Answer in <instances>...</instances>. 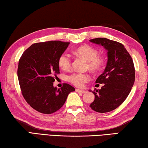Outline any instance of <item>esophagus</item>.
Listing matches in <instances>:
<instances>
[{
    "label": "esophagus",
    "mask_w": 148,
    "mask_h": 148,
    "mask_svg": "<svg viewBox=\"0 0 148 148\" xmlns=\"http://www.w3.org/2000/svg\"><path fill=\"white\" fill-rule=\"evenodd\" d=\"M76 92H79V93H84V92H86L85 90H80V89H78V88L76 89Z\"/></svg>",
    "instance_id": "esophagus-1"
}]
</instances>
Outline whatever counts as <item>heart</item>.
Listing matches in <instances>:
<instances>
[{
  "label": "heart",
  "mask_w": 148,
  "mask_h": 148,
  "mask_svg": "<svg viewBox=\"0 0 148 148\" xmlns=\"http://www.w3.org/2000/svg\"><path fill=\"white\" fill-rule=\"evenodd\" d=\"M73 53L83 58L87 61L88 69L96 71L100 69L103 64V59L98 56V52L95 48L89 45H83L74 50ZM58 64L63 69L67 70L70 68L71 64V58L67 54H63L58 59ZM90 77L87 73H75L68 77V81L75 86L81 87L89 80Z\"/></svg>",
  "instance_id": "1"
}]
</instances>
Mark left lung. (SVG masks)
Wrapping results in <instances>:
<instances>
[{"label": "left lung", "instance_id": "obj_1", "mask_svg": "<svg viewBox=\"0 0 148 148\" xmlns=\"http://www.w3.org/2000/svg\"><path fill=\"white\" fill-rule=\"evenodd\" d=\"M90 42L103 46L108 52L106 68L96 81L103 85L92 92L95 98L90 107L98 113L110 112L118 108L131 90L135 81L134 63L121 43L106 38H94Z\"/></svg>", "mask_w": 148, "mask_h": 148}]
</instances>
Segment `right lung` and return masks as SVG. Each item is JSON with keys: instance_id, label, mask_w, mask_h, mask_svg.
I'll return each instance as SVG.
<instances>
[{"instance_id": "obj_1", "label": "right lung", "mask_w": 148, "mask_h": 148, "mask_svg": "<svg viewBox=\"0 0 148 148\" xmlns=\"http://www.w3.org/2000/svg\"><path fill=\"white\" fill-rule=\"evenodd\" d=\"M69 45L59 40L35 43L19 59L18 77L21 93L38 112L51 114L59 110L68 94L75 90L67 83L58 89L53 85L54 77L60 73L58 59Z\"/></svg>"}]
</instances>
